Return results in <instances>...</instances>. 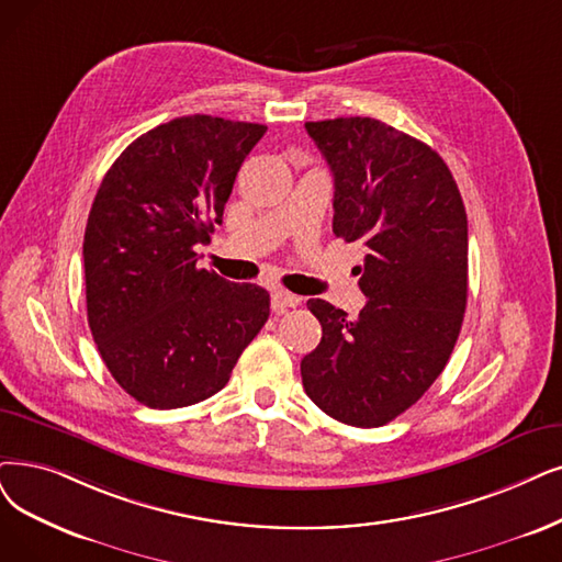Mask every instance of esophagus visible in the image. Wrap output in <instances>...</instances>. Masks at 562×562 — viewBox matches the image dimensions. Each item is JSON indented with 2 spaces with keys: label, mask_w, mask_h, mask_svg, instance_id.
I'll return each mask as SVG.
<instances>
[{
  "label": "esophagus",
  "mask_w": 562,
  "mask_h": 562,
  "mask_svg": "<svg viewBox=\"0 0 562 562\" xmlns=\"http://www.w3.org/2000/svg\"><path fill=\"white\" fill-rule=\"evenodd\" d=\"M300 304V297L293 293H285V290H272V311L281 313L285 308H293Z\"/></svg>",
  "instance_id": "esophagus-1"
}]
</instances>
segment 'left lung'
<instances>
[{
    "label": "left lung",
    "mask_w": 562,
    "mask_h": 562,
    "mask_svg": "<svg viewBox=\"0 0 562 562\" xmlns=\"http://www.w3.org/2000/svg\"><path fill=\"white\" fill-rule=\"evenodd\" d=\"M334 175V235L367 246L357 318L308 300L323 325L302 359L308 398L373 429L434 385L468 300V218L454 177L429 145L371 117L306 122Z\"/></svg>",
    "instance_id": "obj_1"
}]
</instances>
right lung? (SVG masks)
Returning a JSON list of instances; mask_svg holds the SVG:
<instances>
[{"mask_svg": "<svg viewBox=\"0 0 562 562\" xmlns=\"http://www.w3.org/2000/svg\"><path fill=\"white\" fill-rule=\"evenodd\" d=\"M265 124L177 117L110 166L87 218V323L117 385L147 408L226 387L269 318V293L198 267Z\"/></svg>", "mask_w": 562, "mask_h": 562, "instance_id": "1", "label": "right lung"}]
</instances>
